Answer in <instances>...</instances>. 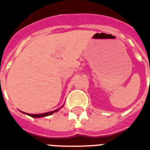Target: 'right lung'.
Instances as JSON below:
<instances>
[{
  "mask_svg": "<svg viewBox=\"0 0 150 150\" xmlns=\"http://www.w3.org/2000/svg\"><path fill=\"white\" fill-rule=\"evenodd\" d=\"M63 107V106H62ZM62 107H60V108H58V109H56V110H54L52 111H49V112H46V113H43V114H28V113H25V112H22V113H24V114L27 115H29V116H31L33 118H41V117H46V116H48V115H52L53 113H55V112H57V111L60 110V108Z\"/></svg>",
  "mask_w": 150,
  "mask_h": 150,
  "instance_id": "right-lung-1",
  "label": "right lung"
}]
</instances>
